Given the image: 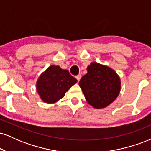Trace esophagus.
<instances>
[{
  "label": "esophagus",
  "mask_w": 151,
  "mask_h": 151,
  "mask_svg": "<svg viewBox=\"0 0 151 151\" xmlns=\"http://www.w3.org/2000/svg\"><path fill=\"white\" fill-rule=\"evenodd\" d=\"M81 77V74H78V75L76 76V78H77V81H79V80H80Z\"/></svg>",
  "instance_id": "34e87169"
}]
</instances>
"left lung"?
Listing matches in <instances>:
<instances>
[{"label":"left lung","mask_w":151,"mask_h":151,"mask_svg":"<svg viewBox=\"0 0 151 151\" xmlns=\"http://www.w3.org/2000/svg\"><path fill=\"white\" fill-rule=\"evenodd\" d=\"M79 85L86 101L96 109L109 106L116 99L121 89L120 78L106 66L92 62L87 73L81 77Z\"/></svg>","instance_id":"8db88e82"}]
</instances>
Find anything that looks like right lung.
Returning a JSON list of instances; mask_svg holds the SVG:
<instances>
[{
	"label": "right lung",
	"mask_w": 151,
	"mask_h": 151,
	"mask_svg": "<svg viewBox=\"0 0 151 151\" xmlns=\"http://www.w3.org/2000/svg\"><path fill=\"white\" fill-rule=\"evenodd\" d=\"M77 81L67 70L52 65L38 79L37 91L43 101L55 103L64 97L66 91Z\"/></svg>",
	"instance_id": "right-lung-1"
}]
</instances>
